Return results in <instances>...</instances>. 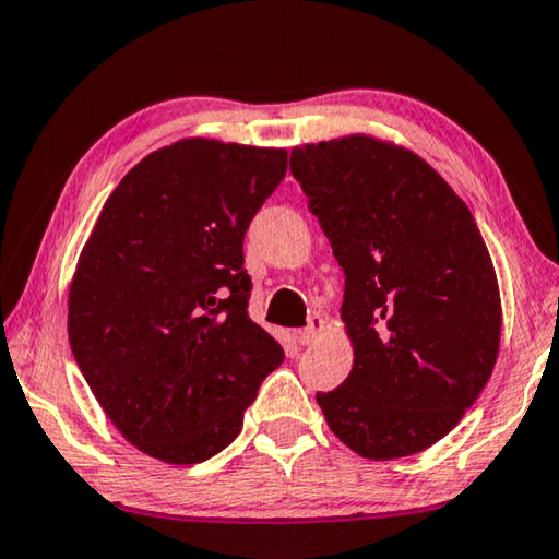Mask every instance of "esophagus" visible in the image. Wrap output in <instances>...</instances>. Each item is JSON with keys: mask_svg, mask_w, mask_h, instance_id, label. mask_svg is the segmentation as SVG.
Instances as JSON below:
<instances>
[{"mask_svg": "<svg viewBox=\"0 0 559 559\" xmlns=\"http://www.w3.org/2000/svg\"><path fill=\"white\" fill-rule=\"evenodd\" d=\"M323 329H326V321H323L321 316H313V319L308 321V326L298 331L296 336H298V341H301L304 346H308V344H313V341L321 336V331H323Z\"/></svg>", "mask_w": 559, "mask_h": 559, "instance_id": "esophagus-1", "label": "esophagus"}]
</instances>
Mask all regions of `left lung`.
<instances>
[{
	"label": "left lung",
	"instance_id": "8db88e82",
	"mask_svg": "<svg viewBox=\"0 0 559 559\" xmlns=\"http://www.w3.org/2000/svg\"><path fill=\"white\" fill-rule=\"evenodd\" d=\"M290 173L346 276L354 369L316 394L331 431L366 460L437 444L492 377L502 331L469 207L421 157L366 135L294 147Z\"/></svg>",
	"mask_w": 559,
	"mask_h": 559
}]
</instances>
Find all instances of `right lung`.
<instances>
[{
    "label": "right lung",
    "instance_id": "add662e5",
    "mask_svg": "<svg viewBox=\"0 0 559 559\" xmlns=\"http://www.w3.org/2000/svg\"><path fill=\"white\" fill-rule=\"evenodd\" d=\"M286 150L180 140L112 190L70 286L72 356L122 437L168 464L223 452L283 348L248 316L243 238Z\"/></svg>",
    "mask_w": 559,
    "mask_h": 559
}]
</instances>
